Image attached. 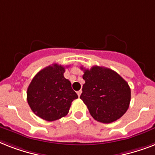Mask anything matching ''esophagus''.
<instances>
[{
    "mask_svg": "<svg viewBox=\"0 0 155 155\" xmlns=\"http://www.w3.org/2000/svg\"><path fill=\"white\" fill-rule=\"evenodd\" d=\"M81 93H82V91H81V90H80V91H78V92H77L78 97H80V95H81Z\"/></svg>",
    "mask_w": 155,
    "mask_h": 155,
    "instance_id": "1",
    "label": "esophagus"
}]
</instances>
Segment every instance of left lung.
I'll use <instances>...</instances> for the list:
<instances>
[{"mask_svg": "<svg viewBox=\"0 0 155 155\" xmlns=\"http://www.w3.org/2000/svg\"><path fill=\"white\" fill-rule=\"evenodd\" d=\"M84 70L80 99L95 120L111 123L120 118L129 108L131 91L128 83L109 68L94 66Z\"/></svg>", "mask_w": 155, "mask_h": 155, "instance_id": "8db88e82", "label": "left lung"}]
</instances>
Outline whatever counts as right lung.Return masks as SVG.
Wrapping results in <instances>:
<instances>
[{
	"label": "right lung",
	"mask_w": 155,
	"mask_h": 155,
	"mask_svg": "<svg viewBox=\"0 0 155 155\" xmlns=\"http://www.w3.org/2000/svg\"><path fill=\"white\" fill-rule=\"evenodd\" d=\"M65 68L54 63L36 74L27 88L31 110L43 120L53 121L65 117L78 96L63 76Z\"/></svg>",
	"instance_id": "obj_1"
}]
</instances>
